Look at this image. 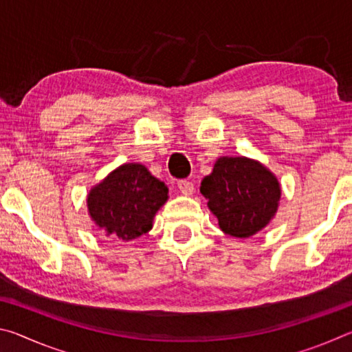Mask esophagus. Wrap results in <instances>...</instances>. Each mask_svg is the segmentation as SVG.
<instances>
[{
	"label": "esophagus",
	"mask_w": 352,
	"mask_h": 352,
	"mask_svg": "<svg viewBox=\"0 0 352 352\" xmlns=\"http://www.w3.org/2000/svg\"><path fill=\"white\" fill-rule=\"evenodd\" d=\"M178 189L183 195H192L194 192V183L188 180H180L178 182Z\"/></svg>",
	"instance_id": "1"
}]
</instances>
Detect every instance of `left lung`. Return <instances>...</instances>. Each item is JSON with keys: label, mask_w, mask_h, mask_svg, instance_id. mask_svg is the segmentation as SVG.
<instances>
[{"label": "left lung", "mask_w": 352, "mask_h": 352, "mask_svg": "<svg viewBox=\"0 0 352 352\" xmlns=\"http://www.w3.org/2000/svg\"><path fill=\"white\" fill-rule=\"evenodd\" d=\"M200 192L208 199L220 230L241 239L265 228L281 199L275 174L247 157H220L201 180Z\"/></svg>", "instance_id": "left-lung-1"}]
</instances>
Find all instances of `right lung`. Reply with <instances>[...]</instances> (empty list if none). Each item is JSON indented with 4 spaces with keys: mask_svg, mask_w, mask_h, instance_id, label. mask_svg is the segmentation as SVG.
<instances>
[{
    "mask_svg": "<svg viewBox=\"0 0 352 352\" xmlns=\"http://www.w3.org/2000/svg\"><path fill=\"white\" fill-rule=\"evenodd\" d=\"M168 192V186L146 166L127 163L91 188L87 206L105 236L127 242L152 230L155 214L166 204Z\"/></svg>",
    "mask_w": 352,
    "mask_h": 352,
    "instance_id": "1",
    "label": "right lung"
}]
</instances>
